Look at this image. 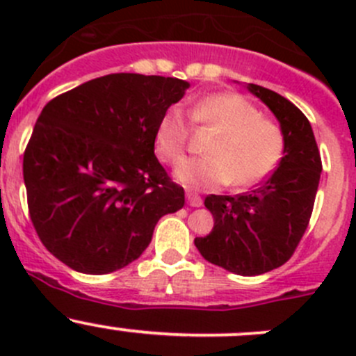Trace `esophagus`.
<instances>
[{
    "mask_svg": "<svg viewBox=\"0 0 356 356\" xmlns=\"http://www.w3.org/2000/svg\"><path fill=\"white\" fill-rule=\"evenodd\" d=\"M186 198H188V203L191 204V207L198 208V207H201V204H203V200H201V196L195 191H186Z\"/></svg>",
    "mask_w": 356,
    "mask_h": 356,
    "instance_id": "esophagus-1",
    "label": "esophagus"
}]
</instances>
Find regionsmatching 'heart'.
<instances>
[{
    "mask_svg": "<svg viewBox=\"0 0 356 356\" xmlns=\"http://www.w3.org/2000/svg\"><path fill=\"white\" fill-rule=\"evenodd\" d=\"M193 124L217 129L207 156L189 158L175 168V179L191 188L211 189L232 182L248 188L264 181L281 161L284 134L275 122L236 92H215L189 106ZM189 127L177 106L165 110L155 129L160 160L177 163L186 152Z\"/></svg>",
    "mask_w": 356,
    "mask_h": 356,
    "instance_id": "heart-1",
    "label": "heart"
}]
</instances>
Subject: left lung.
Instances as JSON below:
<instances>
[{"label":"left lung","instance_id":"left-lung-1","mask_svg":"<svg viewBox=\"0 0 356 356\" xmlns=\"http://www.w3.org/2000/svg\"><path fill=\"white\" fill-rule=\"evenodd\" d=\"M246 89L279 120L284 153L260 188L245 195L204 198L215 224L195 245L210 264L238 275H260L286 264L303 238L322 161L310 122L300 108L261 86L248 84Z\"/></svg>","mask_w":356,"mask_h":356}]
</instances>
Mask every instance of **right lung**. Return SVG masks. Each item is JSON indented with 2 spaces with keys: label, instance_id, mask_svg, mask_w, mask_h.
<instances>
[{
  "label": "right lung",
  "instance_id": "1",
  "mask_svg": "<svg viewBox=\"0 0 356 356\" xmlns=\"http://www.w3.org/2000/svg\"><path fill=\"white\" fill-rule=\"evenodd\" d=\"M189 82L110 74L56 96L24 153V182L46 250L82 274L125 267L156 222L184 207V189L155 156V129Z\"/></svg>",
  "mask_w": 356,
  "mask_h": 356
}]
</instances>
